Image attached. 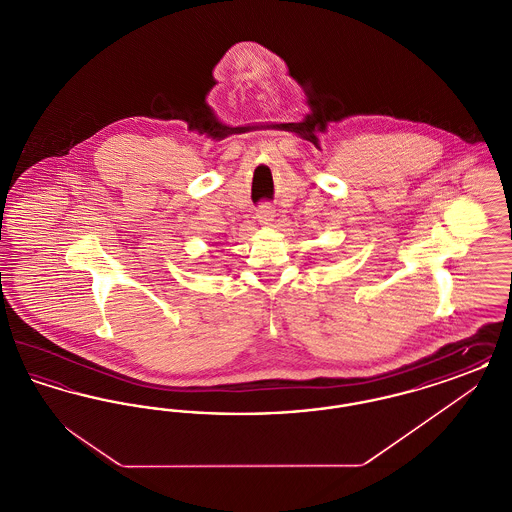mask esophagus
Masks as SVG:
<instances>
[{
    "label": "esophagus",
    "instance_id": "esophagus-1",
    "mask_svg": "<svg viewBox=\"0 0 512 512\" xmlns=\"http://www.w3.org/2000/svg\"><path fill=\"white\" fill-rule=\"evenodd\" d=\"M257 220L263 224V226H270L272 224V220H274V209L268 205V203H263L259 209H257Z\"/></svg>",
    "mask_w": 512,
    "mask_h": 512
}]
</instances>
